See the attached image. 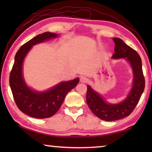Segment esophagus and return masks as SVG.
<instances>
[{
    "mask_svg": "<svg viewBox=\"0 0 152 152\" xmlns=\"http://www.w3.org/2000/svg\"><path fill=\"white\" fill-rule=\"evenodd\" d=\"M80 81L81 83H86L88 81V78L86 76H81L80 78Z\"/></svg>",
    "mask_w": 152,
    "mask_h": 152,
    "instance_id": "34e87169",
    "label": "esophagus"
}]
</instances>
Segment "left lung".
Masks as SVG:
<instances>
[{"mask_svg": "<svg viewBox=\"0 0 152 152\" xmlns=\"http://www.w3.org/2000/svg\"><path fill=\"white\" fill-rule=\"evenodd\" d=\"M113 40L115 47L112 58H125L130 63L133 73V83L132 91L127 97L118 104L107 103L101 95L89 85L87 86V104L96 117L107 121L121 119L129 116L137 104L145 88V78L140 55L119 38L115 37Z\"/></svg>", "mask_w": 152, "mask_h": 152, "instance_id": "1", "label": "left lung"}]
</instances>
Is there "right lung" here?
Segmentation results:
<instances>
[{
    "mask_svg": "<svg viewBox=\"0 0 152 152\" xmlns=\"http://www.w3.org/2000/svg\"><path fill=\"white\" fill-rule=\"evenodd\" d=\"M57 37L56 33L45 32L23 45L15 55V62L10 74L9 84L17 107L25 114L37 119H45L56 114L66 94L79 82L78 78L61 82L45 92L33 91L25 83L23 76V63L27 53L33 45Z\"/></svg>",
    "mask_w": 152,
    "mask_h": 152,
    "instance_id": "right-lung-1",
    "label": "right lung"
}]
</instances>
